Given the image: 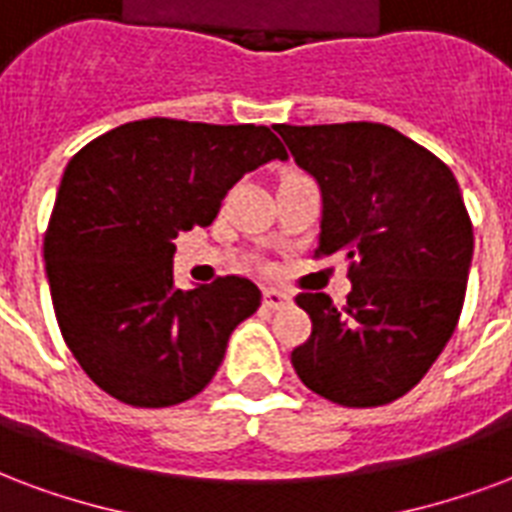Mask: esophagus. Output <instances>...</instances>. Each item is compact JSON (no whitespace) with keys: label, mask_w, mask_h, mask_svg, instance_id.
<instances>
[{"label":"esophagus","mask_w":512,"mask_h":512,"mask_svg":"<svg viewBox=\"0 0 512 512\" xmlns=\"http://www.w3.org/2000/svg\"><path fill=\"white\" fill-rule=\"evenodd\" d=\"M264 305L272 307V310H280V307L294 305V299H291V294H286V291H280V288H267V291H264Z\"/></svg>","instance_id":"obj_1"}]
</instances>
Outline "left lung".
Wrapping results in <instances>:
<instances>
[{
    "label": "left lung",
    "mask_w": 512,
    "mask_h": 512,
    "mask_svg": "<svg viewBox=\"0 0 512 512\" xmlns=\"http://www.w3.org/2000/svg\"><path fill=\"white\" fill-rule=\"evenodd\" d=\"M324 197L315 256L351 259L337 307L302 291L313 332L291 364L318 397L378 407L405 397L459 324L472 221L448 164L397 129L370 121L275 126Z\"/></svg>",
    "instance_id": "obj_1"
}]
</instances>
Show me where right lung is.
Wrapping results in <instances>:
<instances>
[{"label": "right lung", "mask_w": 512, "mask_h": 512, "mask_svg": "<svg viewBox=\"0 0 512 512\" xmlns=\"http://www.w3.org/2000/svg\"><path fill=\"white\" fill-rule=\"evenodd\" d=\"M286 156L267 126L175 118L115 126L72 156L42 251L61 337L105 394L169 407L213 380L261 291L240 275L180 291L175 237L213 224L245 172Z\"/></svg>", "instance_id": "obj_1"}]
</instances>
